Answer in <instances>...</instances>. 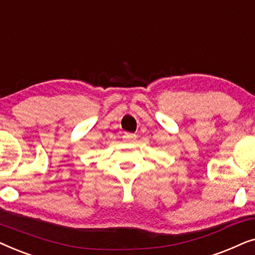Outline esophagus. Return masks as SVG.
Listing matches in <instances>:
<instances>
[{"label":"esophagus","mask_w":255,"mask_h":255,"mask_svg":"<svg viewBox=\"0 0 255 255\" xmlns=\"http://www.w3.org/2000/svg\"><path fill=\"white\" fill-rule=\"evenodd\" d=\"M123 138H124V140H127V141H128V142H132V141L135 140V138H137V135H135L134 133H125V134L123 135Z\"/></svg>","instance_id":"1"}]
</instances>
